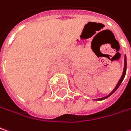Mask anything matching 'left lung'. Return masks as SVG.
<instances>
[{
  "instance_id": "obj_1",
  "label": "left lung",
  "mask_w": 131,
  "mask_h": 131,
  "mask_svg": "<svg viewBox=\"0 0 131 131\" xmlns=\"http://www.w3.org/2000/svg\"><path fill=\"white\" fill-rule=\"evenodd\" d=\"M126 69H127V59H126V56L125 55V62H124V70H123V73H122V75L121 78H120V80H119V82L117 83V85H116V87L114 88V89L108 95V96H105V97H102V98H99V99H96L95 100H105V99H107L108 97H109L110 96L111 94H113L114 93L115 91L117 90V88L119 87V85H120V84L122 83V82L123 81V80H124V78H125V74H126Z\"/></svg>"
}]
</instances>
